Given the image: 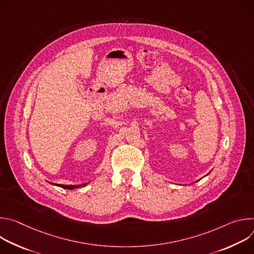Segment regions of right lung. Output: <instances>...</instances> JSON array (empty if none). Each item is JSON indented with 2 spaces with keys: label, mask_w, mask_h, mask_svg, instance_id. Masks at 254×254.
Wrapping results in <instances>:
<instances>
[{
  "label": "right lung",
  "mask_w": 254,
  "mask_h": 254,
  "mask_svg": "<svg viewBox=\"0 0 254 254\" xmlns=\"http://www.w3.org/2000/svg\"><path fill=\"white\" fill-rule=\"evenodd\" d=\"M91 182V181H90ZM90 182H87V183H84V184H80V185H61V184H54V183H51L52 185H55V186H58V187H61L63 189H68V190H73V189H78L80 187H84L86 186L87 184H89Z\"/></svg>",
  "instance_id": "add662e5"
}]
</instances>
